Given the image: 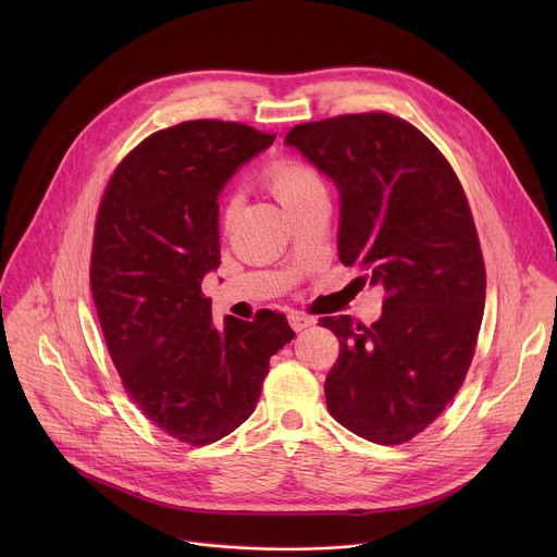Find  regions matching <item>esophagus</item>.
<instances>
[{
  "instance_id": "1",
  "label": "esophagus",
  "mask_w": 557,
  "mask_h": 557,
  "mask_svg": "<svg viewBox=\"0 0 557 557\" xmlns=\"http://www.w3.org/2000/svg\"><path fill=\"white\" fill-rule=\"evenodd\" d=\"M288 324H290V329H293L295 333H299V331L312 326L314 320H312V317L304 314V312H290V314H288Z\"/></svg>"
}]
</instances>
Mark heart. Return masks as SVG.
I'll return each mask as SVG.
<instances>
[{
  "label": "heart",
  "instance_id": "obj_1",
  "mask_svg": "<svg viewBox=\"0 0 557 557\" xmlns=\"http://www.w3.org/2000/svg\"><path fill=\"white\" fill-rule=\"evenodd\" d=\"M264 183L286 211L301 205L310 196L324 191L322 178L317 176V172L299 161H290V158H280V161H273L264 170ZM237 209H240V198L231 196L222 211V220L226 226L235 220Z\"/></svg>",
  "mask_w": 557,
  "mask_h": 557
}]
</instances>
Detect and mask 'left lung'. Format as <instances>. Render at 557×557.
I'll return each instance as SVG.
<instances>
[{
    "label": "left lung",
    "instance_id": "1",
    "mask_svg": "<svg viewBox=\"0 0 557 557\" xmlns=\"http://www.w3.org/2000/svg\"><path fill=\"white\" fill-rule=\"evenodd\" d=\"M297 149L339 194L337 253L387 297L372 326L324 317L342 346L331 414L379 445L423 432L469 370L485 310V262L462 187L410 123L348 114L293 127Z\"/></svg>",
    "mask_w": 557,
    "mask_h": 557
}]
</instances>
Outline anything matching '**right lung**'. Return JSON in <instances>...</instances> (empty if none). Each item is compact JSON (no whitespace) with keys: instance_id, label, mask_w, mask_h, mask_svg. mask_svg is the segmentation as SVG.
<instances>
[{"instance_id":"add662e5","label":"right lung","mask_w":557,"mask_h":557,"mask_svg":"<svg viewBox=\"0 0 557 557\" xmlns=\"http://www.w3.org/2000/svg\"><path fill=\"white\" fill-rule=\"evenodd\" d=\"M273 140L224 121L161 129L116 168L99 207L90 288L110 357L143 414L189 445L253 414L269 359L295 337L273 310L215 326L200 290L220 267L218 198Z\"/></svg>"}]
</instances>
